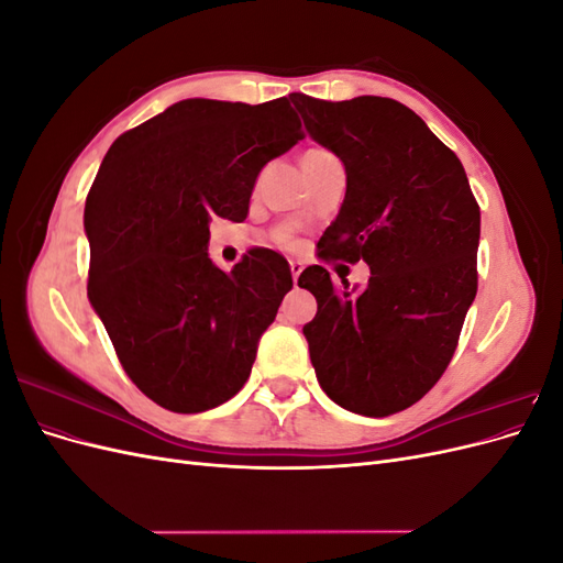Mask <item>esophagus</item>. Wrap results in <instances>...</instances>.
I'll use <instances>...</instances> for the list:
<instances>
[{"instance_id": "34e87169", "label": "esophagus", "mask_w": 563, "mask_h": 563, "mask_svg": "<svg viewBox=\"0 0 563 563\" xmlns=\"http://www.w3.org/2000/svg\"><path fill=\"white\" fill-rule=\"evenodd\" d=\"M300 272H302V263H298V261H291V275H294V284H298Z\"/></svg>"}]
</instances>
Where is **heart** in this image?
<instances>
[{"instance_id":"obj_1","label":"heart","mask_w":563,"mask_h":563,"mask_svg":"<svg viewBox=\"0 0 563 563\" xmlns=\"http://www.w3.org/2000/svg\"><path fill=\"white\" fill-rule=\"evenodd\" d=\"M317 155H329V152H323V150H308V152H305V155H302V159H305V157H317Z\"/></svg>"}]
</instances>
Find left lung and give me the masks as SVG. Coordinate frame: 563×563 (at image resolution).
I'll use <instances>...</instances> for the list:
<instances>
[{
    "mask_svg": "<svg viewBox=\"0 0 563 563\" xmlns=\"http://www.w3.org/2000/svg\"><path fill=\"white\" fill-rule=\"evenodd\" d=\"M291 100L347 176L321 255L371 269L362 291L335 288L319 265L298 277L317 298L302 327L317 380L352 413L404 411L446 371L476 296L479 207L460 159L397 100Z\"/></svg>",
    "mask_w": 563,
    "mask_h": 563,
    "instance_id": "8db88e82",
    "label": "left lung"
}]
</instances>
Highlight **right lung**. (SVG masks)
Masks as SVG:
<instances>
[{
	"mask_svg": "<svg viewBox=\"0 0 563 563\" xmlns=\"http://www.w3.org/2000/svg\"><path fill=\"white\" fill-rule=\"evenodd\" d=\"M302 139L286 98L263 106L187 98L112 143L84 207L89 300L129 378L174 413L225 404L291 291L279 253L230 272L211 223H240L263 166Z\"/></svg>",
	"mask_w": 563,
	"mask_h": 563,
	"instance_id": "obj_1",
	"label": "right lung"
}]
</instances>
